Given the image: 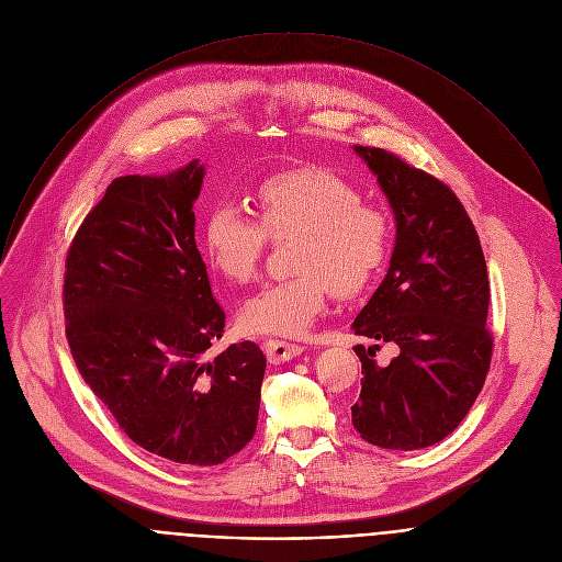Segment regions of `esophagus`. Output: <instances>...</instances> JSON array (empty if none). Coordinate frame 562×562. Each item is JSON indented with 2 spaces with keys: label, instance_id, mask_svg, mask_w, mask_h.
Here are the masks:
<instances>
[{
  "label": "esophagus",
  "instance_id": "obj_1",
  "mask_svg": "<svg viewBox=\"0 0 562 562\" xmlns=\"http://www.w3.org/2000/svg\"><path fill=\"white\" fill-rule=\"evenodd\" d=\"M304 351V347L293 345V342H284V340H267L265 342V353L269 358V362L280 364V362H289L293 358H297Z\"/></svg>",
  "mask_w": 562,
  "mask_h": 562
}]
</instances>
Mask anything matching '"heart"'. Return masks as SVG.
I'll list each match as a JSON object with an SVG mask.
<instances>
[{
    "label": "heart",
    "instance_id": "1",
    "mask_svg": "<svg viewBox=\"0 0 562 562\" xmlns=\"http://www.w3.org/2000/svg\"><path fill=\"white\" fill-rule=\"evenodd\" d=\"M257 220L245 206L220 202L204 222L209 265L233 284L256 280L269 237L297 233L293 276L262 286L239 317L249 331L302 336L323 315L331 284L340 295L369 286L386 260L389 224L380 209L336 173L304 167L267 178L256 193Z\"/></svg>",
    "mask_w": 562,
    "mask_h": 562
}]
</instances>
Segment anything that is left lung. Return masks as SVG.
<instances>
[{"label":"left lung","instance_id":"obj_1","mask_svg":"<svg viewBox=\"0 0 562 562\" xmlns=\"http://www.w3.org/2000/svg\"><path fill=\"white\" fill-rule=\"evenodd\" d=\"M353 150L395 217L389 271L353 331L400 351L380 367L378 345L356 347L364 378L351 420L375 447L425 449L462 423L485 384L494 347L487 265L473 222L447 184L384 148Z\"/></svg>","mask_w":562,"mask_h":562}]
</instances>
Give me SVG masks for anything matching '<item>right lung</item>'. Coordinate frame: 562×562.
I'll return each mask as SVG.
<instances>
[{
	"label": "right lung",
	"mask_w": 562,
	"mask_h": 562,
	"mask_svg": "<svg viewBox=\"0 0 562 562\" xmlns=\"http://www.w3.org/2000/svg\"><path fill=\"white\" fill-rule=\"evenodd\" d=\"M204 167L111 182L66 256L72 360L120 429L153 456L211 467L254 438L267 358L251 340L213 360L224 334L193 204Z\"/></svg>",
	"instance_id": "obj_1"
}]
</instances>
